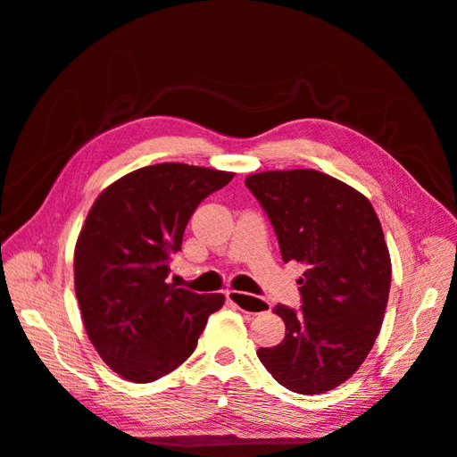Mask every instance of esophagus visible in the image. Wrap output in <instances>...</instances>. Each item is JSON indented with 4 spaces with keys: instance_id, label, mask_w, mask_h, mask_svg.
I'll return each mask as SVG.
<instances>
[{
    "instance_id": "obj_1",
    "label": "esophagus",
    "mask_w": 457,
    "mask_h": 457,
    "mask_svg": "<svg viewBox=\"0 0 457 457\" xmlns=\"http://www.w3.org/2000/svg\"><path fill=\"white\" fill-rule=\"evenodd\" d=\"M226 299L237 306L241 308L243 312H248V313H265L270 310V304L263 299H257V296H252L248 293H241V291H226Z\"/></svg>"
}]
</instances>
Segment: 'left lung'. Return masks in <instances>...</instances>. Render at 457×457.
Segmentation results:
<instances>
[{
    "label": "left lung",
    "mask_w": 457,
    "mask_h": 457,
    "mask_svg": "<svg viewBox=\"0 0 457 457\" xmlns=\"http://www.w3.org/2000/svg\"><path fill=\"white\" fill-rule=\"evenodd\" d=\"M245 183L269 216L284 263L306 267L301 310H272L286 338L257 356L282 386L323 394L361 368L381 330L392 274L381 222L364 194L321 171H262Z\"/></svg>",
    "instance_id": "left-lung-1"
}]
</instances>
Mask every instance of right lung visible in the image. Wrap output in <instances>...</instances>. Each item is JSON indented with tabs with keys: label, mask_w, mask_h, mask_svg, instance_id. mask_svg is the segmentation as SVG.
Instances as JSON below:
<instances>
[{
	"label": "right lung",
	"mask_w": 457,
	"mask_h": 457,
	"mask_svg": "<svg viewBox=\"0 0 457 457\" xmlns=\"http://www.w3.org/2000/svg\"><path fill=\"white\" fill-rule=\"evenodd\" d=\"M179 162L123 175L96 197L74 248V291L91 344L127 381L153 383L179 368L197 345L222 293L168 284L195 207L233 179Z\"/></svg>",
	"instance_id": "right-lung-1"
}]
</instances>
